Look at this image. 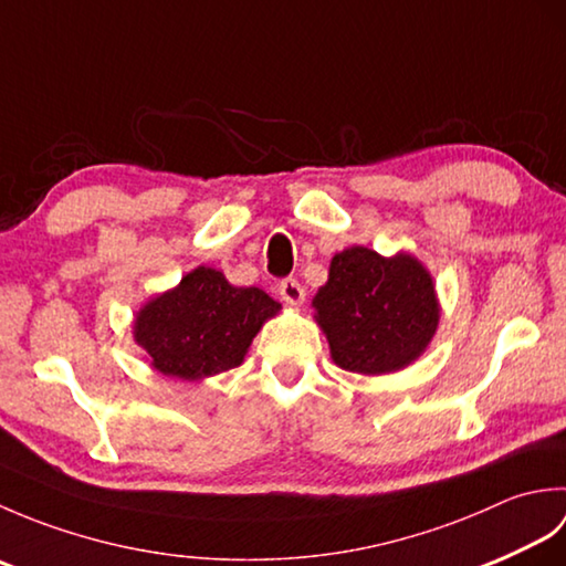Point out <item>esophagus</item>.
<instances>
[{
  "instance_id": "34e87169",
  "label": "esophagus",
  "mask_w": 566,
  "mask_h": 566,
  "mask_svg": "<svg viewBox=\"0 0 566 566\" xmlns=\"http://www.w3.org/2000/svg\"><path fill=\"white\" fill-rule=\"evenodd\" d=\"M280 294H282V298L286 304H292V306H298L304 302V296H306V292H304V286L298 284L296 280H292V276H286V280H282L280 282Z\"/></svg>"
}]
</instances>
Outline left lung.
I'll use <instances>...</instances> for the list:
<instances>
[{
    "mask_svg": "<svg viewBox=\"0 0 566 566\" xmlns=\"http://www.w3.org/2000/svg\"><path fill=\"white\" fill-rule=\"evenodd\" d=\"M314 306L335 365L357 375H387L413 363L440 318L423 264L403 252L381 258L363 245L333 258Z\"/></svg>",
    "mask_w": 566,
    "mask_h": 566,
    "instance_id": "obj_1",
    "label": "left lung"
}]
</instances>
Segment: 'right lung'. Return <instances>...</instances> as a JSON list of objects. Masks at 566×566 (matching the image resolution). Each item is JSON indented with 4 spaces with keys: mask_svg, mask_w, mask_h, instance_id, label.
<instances>
[{
    "mask_svg": "<svg viewBox=\"0 0 566 566\" xmlns=\"http://www.w3.org/2000/svg\"><path fill=\"white\" fill-rule=\"evenodd\" d=\"M282 306L258 286H233L197 268L136 316V343L165 377L201 379L233 369L260 326Z\"/></svg>",
    "mask_w": 566,
    "mask_h": 566,
    "instance_id": "right-lung-1",
    "label": "right lung"
}]
</instances>
